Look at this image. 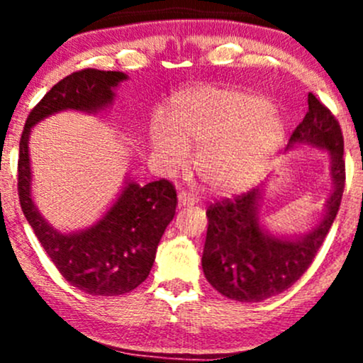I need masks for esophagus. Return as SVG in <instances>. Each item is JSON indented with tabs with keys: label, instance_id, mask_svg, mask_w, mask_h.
Listing matches in <instances>:
<instances>
[{
	"label": "esophagus",
	"instance_id": "obj_1",
	"mask_svg": "<svg viewBox=\"0 0 363 363\" xmlns=\"http://www.w3.org/2000/svg\"><path fill=\"white\" fill-rule=\"evenodd\" d=\"M177 198H179V206H191L198 203V199H196L191 193H187V191H181Z\"/></svg>",
	"mask_w": 363,
	"mask_h": 363
}]
</instances>
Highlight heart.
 Listing matches in <instances>:
<instances>
[{
    "mask_svg": "<svg viewBox=\"0 0 363 363\" xmlns=\"http://www.w3.org/2000/svg\"><path fill=\"white\" fill-rule=\"evenodd\" d=\"M285 124L261 95L193 86L170 101L169 119L158 118L150 145L165 172L186 169L189 148H199L196 172L215 193L251 187L280 148Z\"/></svg>",
    "mask_w": 363,
    "mask_h": 363,
    "instance_id": "1",
    "label": "heart"
}]
</instances>
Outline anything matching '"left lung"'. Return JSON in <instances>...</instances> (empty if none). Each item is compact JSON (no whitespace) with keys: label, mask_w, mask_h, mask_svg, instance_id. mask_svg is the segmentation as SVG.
<instances>
[{"label":"left lung","mask_w":363,"mask_h":363,"mask_svg":"<svg viewBox=\"0 0 363 363\" xmlns=\"http://www.w3.org/2000/svg\"><path fill=\"white\" fill-rule=\"evenodd\" d=\"M309 111L295 128L289 148L297 145L328 150L333 193L323 220L303 235L278 237L259 223L262 189L222 199L208 208L203 272L215 290L237 302H261L290 289L314 261L340 210L345 189L343 135L331 111L314 94Z\"/></svg>","instance_id":"1"}]
</instances>
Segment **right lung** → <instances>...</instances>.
Returning a JSON list of instances; mask_svg holds the SVG:
<instances>
[{"mask_svg": "<svg viewBox=\"0 0 363 363\" xmlns=\"http://www.w3.org/2000/svg\"><path fill=\"white\" fill-rule=\"evenodd\" d=\"M124 80L128 74L121 72L91 68L62 78L30 111L20 138L18 198L25 218L62 278L85 294L102 297L128 294L147 280L157 245L176 215V189L165 179L145 186L128 179L114 205L97 223L62 234L45 222L32 201L28 136L37 123L56 112L104 111Z\"/></svg>", "mask_w": 363, "mask_h": 363, "instance_id": "obj_1", "label": "right lung"}]
</instances>
